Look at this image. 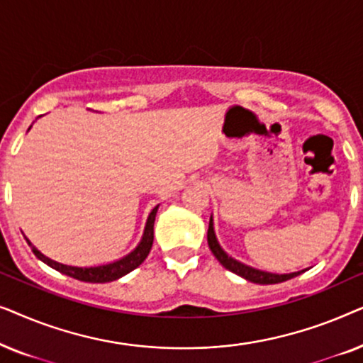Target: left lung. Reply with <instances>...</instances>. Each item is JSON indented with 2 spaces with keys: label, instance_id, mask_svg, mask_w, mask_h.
I'll list each match as a JSON object with an SVG mask.
<instances>
[{
  "label": "left lung",
  "instance_id": "1",
  "mask_svg": "<svg viewBox=\"0 0 363 363\" xmlns=\"http://www.w3.org/2000/svg\"><path fill=\"white\" fill-rule=\"evenodd\" d=\"M208 246H210V250L213 255H215L216 259L220 261L228 271L235 272V274L245 277L247 281L256 282V284H277V282L289 281L292 277L299 276L304 272V271H297V272H291V274H271V272L257 271V269H252L250 266L241 264V262H238L236 259H233V257L228 256L226 252L221 250L220 245H218L215 231H213V220H210V228H208Z\"/></svg>",
  "mask_w": 363,
  "mask_h": 363
}]
</instances>
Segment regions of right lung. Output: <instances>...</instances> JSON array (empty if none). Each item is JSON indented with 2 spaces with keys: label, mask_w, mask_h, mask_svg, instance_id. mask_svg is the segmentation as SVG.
Masks as SVG:
<instances>
[{
  "label": "right lung",
  "mask_w": 363,
  "mask_h": 363,
  "mask_svg": "<svg viewBox=\"0 0 363 363\" xmlns=\"http://www.w3.org/2000/svg\"><path fill=\"white\" fill-rule=\"evenodd\" d=\"M158 206H155L152 210L150 215H148L147 225H145V231H143V238L135 250H133L130 255H127L122 259H118L116 262H111V264H104V266H97V267H74V266H66L61 264V262H56L52 259H49L44 255H41L36 247H34L31 242V250L34 252V256L38 259H41L43 262H46L48 266H51L52 269H56L62 274H66L69 277H74L77 281H84V282H111L116 281L118 277L128 274V272L135 269L145 261V257L148 256V252L152 250V242H153V223H155V215H157Z\"/></svg>",
  "instance_id": "1"
}]
</instances>
